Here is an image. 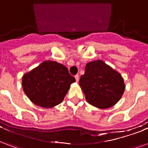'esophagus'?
Segmentation results:
<instances>
[{
    "mask_svg": "<svg viewBox=\"0 0 148 148\" xmlns=\"http://www.w3.org/2000/svg\"><path fill=\"white\" fill-rule=\"evenodd\" d=\"M74 77H75L76 82H78V81H79V75H78V74H76V75H75Z\"/></svg>",
    "mask_w": 148,
    "mask_h": 148,
    "instance_id": "obj_1",
    "label": "esophagus"
}]
</instances>
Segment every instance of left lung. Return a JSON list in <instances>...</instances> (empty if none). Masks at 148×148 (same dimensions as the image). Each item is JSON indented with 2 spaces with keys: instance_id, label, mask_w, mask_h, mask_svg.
<instances>
[{
  "instance_id": "left-lung-1",
  "label": "left lung",
  "mask_w": 148,
  "mask_h": 148,
  "mask_svg": "<svg viewBox=\"0 0 148 148\" xmlns=\"http://www.w3.org/2000/svg\"><path fill=\"white\" fill-rule=\"evenodd\" d=\"M79 85L88 103L101 109L114 106L125 91L121 74L102 60L86 64Z\"/></svg>"
}]
</instances>
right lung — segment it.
<instances>
[{"label":"right lung","mask_w":148,"mask_h":148,"mask_svg":"<svg viewBox=\"0 0 148 148\" xmlns=\"http://www.w3.org/2000/svg\"><path fill=\"white\" fill-rule=\"evenodd\" d=\"M74 82L65 66L49 60L24 74L22 84L24 92L34 103L49 108L63 101Z\"/></svg>","instance_id":"right-lung-1"}]
</instances>
